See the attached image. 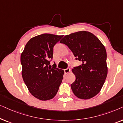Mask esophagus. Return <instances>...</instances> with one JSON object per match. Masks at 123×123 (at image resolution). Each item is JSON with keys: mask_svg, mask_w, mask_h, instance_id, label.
Here are the masks:
<instances>
[{"mask_svg": "<svg viewBox=\"0 0 123 123\" xmlns=\"http://www.w3.org/2000/svg\"><path fill=\"white\" fill-rule=\"evenodd\" d=\"M64 71H65V74L69 73L70 72V68H66V69L64 70Z\"/></svg>", "mask_w": 123, "mask_h": 123, "instance_id": "obj_1", "label": "esophagus"}]
</instances>
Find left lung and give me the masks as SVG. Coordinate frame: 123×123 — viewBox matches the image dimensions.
Instances as JSON below:
<instances>
[{"instance_id":"1","label":"left lung","mask_w":123,"mask_h":123,"mask_svg":"<svg viewBox=\"0 0 123 123\" xmlns=\"http://www.w3.org/2000/svg\"><path fill=\"white\" fill-rule=\"evenodd\" d=\"M60 43L70 48L76 60L82 62L72 70L76 78L71 84L74 94L83 99L94 97L100 92L107 75L104 45L94 34L86 31L65 36Z\"/></svg>"}]
</instances>
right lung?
Here are the masks:
<instances>
[{
  "label": "right lung",
  "instance_id": "obj_1",
  "mask_svg": "<svg viewBox=\"0 0 123 123\" xmlns=\"http://www.w3.org/2000/svg\"><path fill=\"white\" fill-rule=\"evenodd\" d=\"M63 35L43 34L30 39L21 55L22 76L29 91L42 101L56 95L63 79L64 71L50 65L53 47Z\"/></svg>",
  "mask_w": 123,
  "mask_h": 123
}]
</instances>
